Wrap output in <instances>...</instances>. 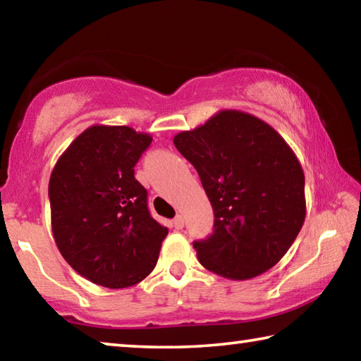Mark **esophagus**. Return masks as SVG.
I'll use <instances>...</instances> for the list:
<instances>
[{"label": "esophagus", "instance_id": "1", "mask_svg": "<svg viewBox=\"0 0 361 361\" xmlns=\"http://www.w3.org/2000/svg\"><path fill=\"white\" fill-rule=\"evenodd\" d=\"M173 226H175L176 231L183 229V226H185V219H183L181 215H178V216H176V218L173 219Z\"/></svg>", "mask_w": 361, "mask_h": 361}]
</instances>
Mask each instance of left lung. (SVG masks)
Masks as SVG:
<instances>
[{
	"mask_svg": "<svg viewBox=\"0 0 361 361\" xmlns=\"http://www.w3.org/2000/svg\"><path fill=\"white\" fill-rule=\"evenodd\" d=\"M173 143L215 213L212 234L192 243L200 264L231 280L276 266L305 218L304 172L285 140L264 121L226 109Z\"/></svg>",
	"mask_w": 361,
	"mask_h": 361,
	"instance_id": "8db88e82",
	"label": "left lung"
}]
</instances>
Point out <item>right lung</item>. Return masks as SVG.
Returning <instances> with one entry per match:
<instances>
[{
	"mask_svg": "<svg viewBox=\"0 0 361 361\" xmlns=\"http://www.w3.org/2000/svg\"><path fill=\"white\" fill-rule=\"evenodd\" d=\"M152 138L127 126H92L49 180L52 234L65 261L90 282L127 288L156 267L169 229L148 210L133 167Z\"/></svg>",
	"mask_w": 361,
	"mask_h": 361,
	"instance_id": "obj_1",
	"label": "right lung"
}]
</instances>
